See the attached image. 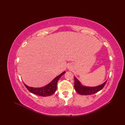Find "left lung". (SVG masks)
Wrapping results in <instances>:
<instances>
[{"mask_svg":"<svg viewBox=\"0 0 125 125\" xmlns=\"http://www.w3.org/2000/svg\"><path fill=\"white\" fill-rule=\"evenodd\" d=\"M74 78H75L74 86H75L76 91L78 94L81 95H91L95 94V93L98 92V91H99L103 89L107 82L106 81L102 84L100 85L94 87H90L84 86L83 85H82L81 82L79 81L78 79H77L75 77H74Z\"/></svg>","mask_w":125,"mask_h":125,"instance_id":"left-lung-1","label":"left lung"}]
</instances>
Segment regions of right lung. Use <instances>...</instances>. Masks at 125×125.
<instances>
[{
  "instance_id": "1",
  "label": "right lung",
  "mask_w": 125,
  "mask_h": 125,
  "mask_svg": "<svg viewBox=\"0 0 125 125\" xmlns=\"http://www.w3.org/2000/svg\"><path fill=\"white\" fill-rule=\"evenodd\" d=\"M65 73V71L63 72L62 73H61L60 75L57 76V77L53 79V80L50 82L49 84H48L46 85H45L43 87H33L27 86V85L24 84L25 86L26 87L29 91H30L31 93L33 94H35L36 95H40V96L42 97H47L50 96L53 94L56 91V87H57V82L59 80L60 77L63 75Z\"/></svg>"
}]
</instances>
